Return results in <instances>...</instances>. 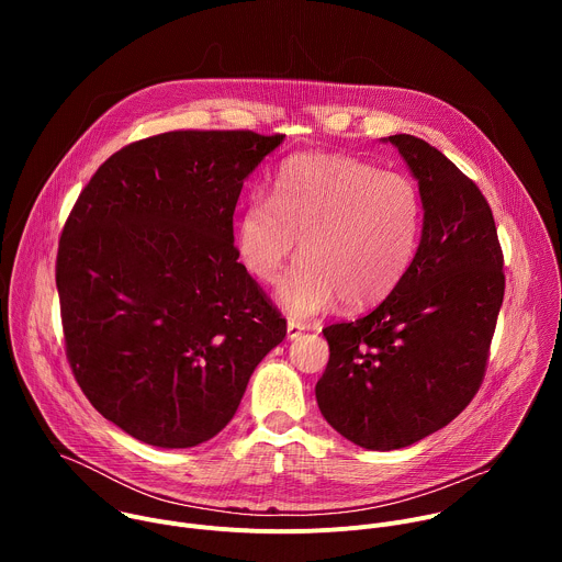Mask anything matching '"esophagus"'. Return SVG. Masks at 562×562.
<instances>
[{"label": "esophagus", "instance_id": "1", "mask_svg": "<svg viewBox=\"0 0 562 562\" xmlns=\"http://www.w3.org/2000/svg\"><path fill=\"white\" fill-rule=\"evenodd\" d=\"M302 331H306V325L297 323V319H289V323H286V338L289 340H297Z\"/></svg>", "mask_w": 562, "mask_h": 562}]
</instances>
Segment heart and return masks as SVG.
<instances>
[{"label": "heart", "mask_w": 562, "mask_h": 562, "mask_svg": "<svg viewBox=\"0 0 562 562\" xmlns=\"http://www.w3.org/2000/svg\"><path fill=\"white\" fill-rule=\"evenodd\" d=\"M423 231L418 187L340 153L295 155L280 167L267 200H251L235 222V254L258 282H273L291 315L311 317L342 300L349 308L389 295L407 273Z\"/></svg>", "instance_id": "heart-1"}]
</instances>
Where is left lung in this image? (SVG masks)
I'll return each mask as SVG.
<instances>
[{"mask_svg":"<svg viewBox=\"0 0 562 562\" xmlns=\"http://www.w3.org/2000/svg\"><path fill=\"white\" fill-rule=\"evenodd\" d=\"M405 159L423 202L416 256L356 323L331 325L315 384L325 420L371 451L409 447L449 425L475 395L505 295L503 251L480 189L420 137H382Z\"/></svg>","mask_w":562,"mask_h":562,"instance_id":"obj_1","label":"left lung"}]
</instances>
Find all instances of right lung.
<instances>
[{
  "label": "right lung",
  "instance_id": "right-lung-1",
  "mask_svg": "<svg viewBox=\"0 0 562 562\" xmlns=\"http://www.w3.org/2000/svg\"><path fill=\"white\" fill-rule=\"evenodd\" d=\"M282 139H139L106 159L68 215L55 273L68 362L91 405L146 445L217 436L286 336L233 247L239 191Z\"/></svg>",
  "mask_w": 562,
  "mask_h": 562
}]
</instances>
